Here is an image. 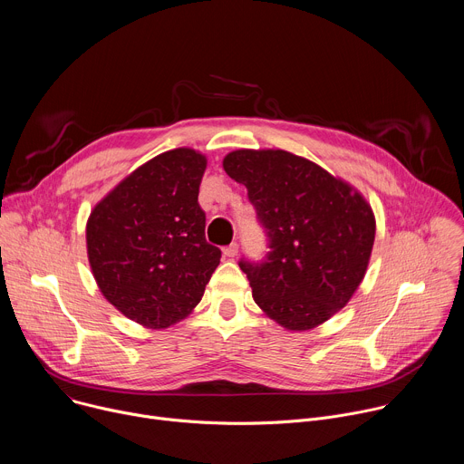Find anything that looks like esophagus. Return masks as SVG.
<instances>
[{"mask_svg": "<svg viewBox=\"0 0 464 464\" xmlns=\"http://www.w3.org/2000/svg\"><path fill=\"white\" fill-rule=\"evenodd\" d=\"M237 253H238V244H237V242H231L229 246L224 247V255L229 256V258H233Z\"/></svg>", "mask_w": 464, "mask_h": 464, "instance_id": "1", "label": "esophagus"}]
</instances>
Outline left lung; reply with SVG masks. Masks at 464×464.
<instances>
[{
    "instance_id": "obj_1",
    "label": "left lung",
    "mask_w": 464,
    "mask_h": 464,
    "mask_svg": "<svg viewBox=\"0 0 464 464\" xmlns=\"http://www.w3.org/2000/svg\"><path fill=\"white\" fill-rule=\"evenodd\" d=\"M224 170L246 185L266 237L264 258L238 260L255 303L290 330L314 328L343 308L374 242V217L363 198L285 150H237L226 156Z\"/></svg>"
}]
</instances>
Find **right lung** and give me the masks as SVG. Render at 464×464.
Wrapping results in <instances>:
<instances>
[{"mask_svg": "<svg viewBox=\"0 0 464 464\" xmlns=\"http://www.w3.org/2000/svg\"><path fill=\"white\" fill-rule=\"evenodd\" d=\"M206 165L190 149L160 154L121 181L88 220V256L101 292L145 326L185 317L220 264L198 204Z\"/></svg>", "mask_w": 464, "mask_h": 464, "instance_id": "1", "label": "right lung"}]
</instances>
